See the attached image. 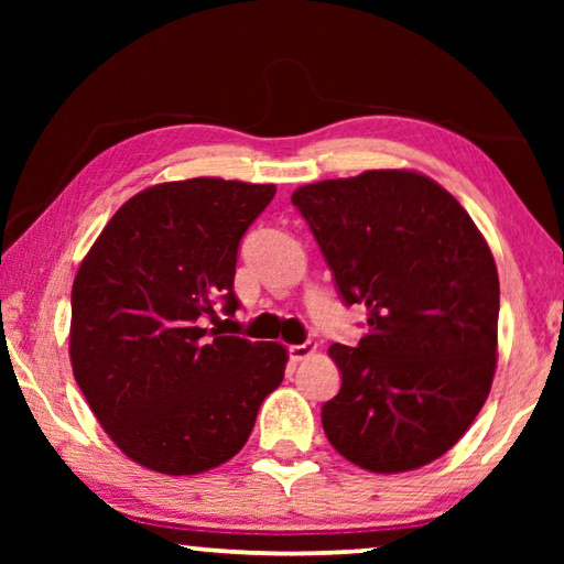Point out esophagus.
I'll return each mask as SVG.
<instances>
[{
  "label": "esophagus",
  "instance_id": "1",
  "mask_svg": "<svg viewBox=\"0 0 564 564\" xmlns=\"http://www.w3.org/2000/svg\"><path fill=\"white\" fill-rule=\"evenodd\" d=\"M313 352H316V346H313V343H301V346H291V348H289V356H291L293 362L311 358Z\"/></svg>",
  "mask_w": 564,
  "mask_h": 564
}]
</instances>
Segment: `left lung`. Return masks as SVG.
Returning <instances> with one entry per match:
<instances>
[{
    "label": "left lung",
    "mask_w": 564,
    "mask_h": 564,
    "mask_svg": "<svg viewBox=\"0 0 564 564\" xmlns=\"http://www.w3.org/2000/svg\"><path fill=\"white\" fill-rule=\"evenodd\" d=\"M346 305L368 308L321 410L330 445L370 473H405L460 441L498 366L500 281L457 198L417 171L378 169L293 191Z\"/></svg>",
    "instance_id": "1"
}]
</instances>
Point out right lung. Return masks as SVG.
<instances>
[{
	"instance_id": "obj_1",
	"label": "right lung",
	"mask_w": 564,
	"mask_h": 564,
	"mask_svg": "<svg viewBox=\"0 0 564 564\" xmlns=\"http://www.w3.org/2000/svg\"><path fill=\"white\" fill-rule=\"evenodd\" d=\"M273 184L169 181L129 198L84 256L72 285L74 378L133 463L196 475L241 451L281 386L289 352L204 328L234 316L238 243Z\"/></svg>"
}]
</instances>
